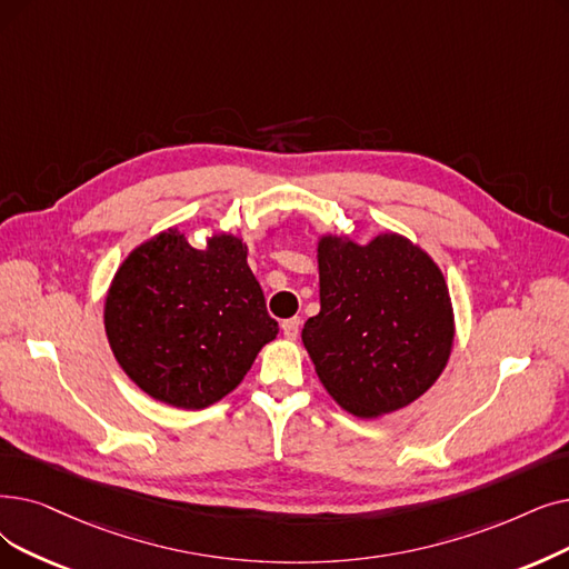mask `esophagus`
Masks as SVG:
<instances>
[{
	"mask_svg": "<svg viewBox=\"0 0 569 569\" xmlns=\"http://www.w3.org/2000/svg\"><path fill=\"white\" fill-rule=\"evenodd\" d=\"M300 326H302V320L295 316V318H288V320H283V335H286V339H298V335H300Z\"/></svg>",
	"mask_w": 569,
	"mask_h": 569,
	"instance_id": "obj_1",
	"label": "esophagus"
}]
</instances>
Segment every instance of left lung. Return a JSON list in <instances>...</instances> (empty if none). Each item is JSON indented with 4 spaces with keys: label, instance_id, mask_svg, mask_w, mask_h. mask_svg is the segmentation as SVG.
Wrapping results in <instances>:
<instances>
[{
    "label": "left lung",
    "instance_id": "obj_1",
    "mask_svg": "<svg viewBox=\"0 0 569 569\" xmlns=\"http://www.w3.org/2000/svg\"><path fill=\"white\" fill-rule=\"evenodd\" d=\"M320 311L305 349L330 398L358 418L409 407L447 367L456 318L447 279L416 241L379 232L316 241Z\"/></svg>",
    "mask_w": 569,
    "mask_h": 569
}]
</instances>
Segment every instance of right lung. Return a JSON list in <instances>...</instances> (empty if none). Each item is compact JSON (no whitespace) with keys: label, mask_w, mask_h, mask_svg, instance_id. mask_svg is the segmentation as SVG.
Returning a JSON list of instances; mask_svg holds the SVG:
<instances>
[{"label":"right lung","mask_w":569,"mask_h":569,"mask_svg":"<svg viewBox=\"0 0 569 569\" xmlns=\"http://www.w3.org/2000/svg\"><path fill=\"white\" fill-rule=\"evenodd\" d=\"M249 243L211 232L194 249L174 226L120 262L104 300L118 365L146 395L177 409H207L230 395L279 326L246 262Z\"/></svg>","instance_id":"add662e5"}]
</instances>
